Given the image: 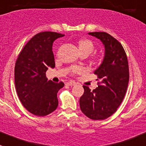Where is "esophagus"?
I'll return each mask as SVG.
<instances>
[{
  "label": "esophagus",
  "mask_w": 146,
  "mask_h": 146,
  "mask_svg": "<svg viewBox=\"0 0 146 146\" xmlns=\"http://www.w3.org/2000/svg\"><path fill=\"white\" fill-rule=\"evenodd\" d=\"M66 84H67V85H68V86H74V85L76 84V83H75L73 81H68V82H67Z\"/></svg>",
  "instance_id": "34e87169"
}]
</instances>
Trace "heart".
I'll use <instances>...</instances> for the list:
<instances>
[{
    "instance_id": "heart-1",
    "label": "heart",
    "mask_w": 146,
    "mask_h": 146,
    "mask_svg": "<svg viewBox=\"0 0 146 146\" xmlns=\"http://www.w3.org/2000/svg\"><path fill=\"white\" fill-rule=\"evenodd\" d=\"M78 48H79L80 53L86 54L89 55V54L92 53L93 52L94 48V45L93 44V42L89 39L85 38L81 39V40H78ZM81 70V68H72V72L73 73H78Z\"/></svg>"
}]
</instances>
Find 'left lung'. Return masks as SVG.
Returning <instances> with one entry per match:
<instances>
[{
  "label": "left lung",
  "instance_id": "1",
  "mask_svg": "<svg viewBox=\"0 0 146 146\" xmlns=\"http://www.w3.org/2000/svg\"><path fill=\"white\" fill-rule=\"evenodd\" d=\"M105 45V56L94 72L98 76V87L91 91L84 85L80 98V108L89 119L103 120L112 115L127 92L129 72L127 54L120 42L106 32H92Z\"/></svg>",
  "mask_w": 146,
  "mask_h": 146
}]
</instances>
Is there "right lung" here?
I'll return each mask as SVG.
<instances>
[{
  "label": "right lung",
  "mask_w": 146,
  "mask_h": 146,
  "mask_svg": "<svg viewBox=\"0 0 146 146\" xmlns=\"http://www.w3.org/2000/svg\"><path fill=\"white\" fill-rule=\"evenodd\" d=\"M63 34L45 31L34 35L22 48L14 68L16 91L22 104L38 116H45L58 106L57 92L64 83L48 81L46 72L54 68L53 42Z\"/></svg>",
  "instance_id": "1"
}]
</instances>
